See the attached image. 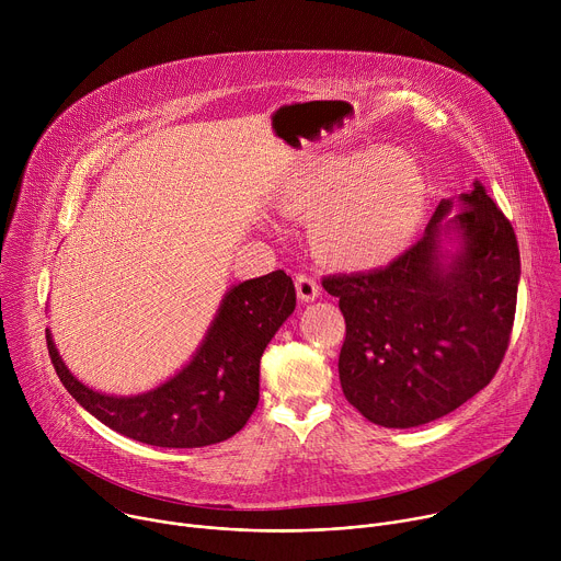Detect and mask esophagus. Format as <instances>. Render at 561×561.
<instances>
[{
    "label": "esophagus",
    "mask_w": 561,
    "mask_h": 561,
    "mask_svg": "<svg viewBox=\"0 0 561 561\" xmlns=\"http://www.w3.org/2000/svg\"><path fill=\"white\" fill-rule=\"evenodd\" d=\"M295 288H297V297L301 301H312L319 295L317 279L312 275H306V273L295 275Z\"/></svg>",
    "instance_id": "34e87169"
}]
</instances>
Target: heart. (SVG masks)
<instances>
[{
	"label": "heart",
	"instance_id": "heart-1",
	"mask_svg": "<svg viewBox=\"0 0 561 561\" xmlns=\"http://www.w3.org/2000/svg\"><path fill=\"white\" fill-rule=\"evenodd\" d=\"M297 206H322L312 239L327 260L373 266L409 242L426 206V182L407 152L373 146L310 178Z\"/></svg>",
	"mask_w": 561,
	"mask_h": 561
}]
</instances>
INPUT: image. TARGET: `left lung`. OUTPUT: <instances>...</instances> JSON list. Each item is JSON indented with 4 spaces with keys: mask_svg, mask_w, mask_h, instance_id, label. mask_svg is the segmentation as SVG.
Wrapping results in <instances>:
<instances>
[{
    "mask_svg": "<svg viewBox=\"0 0 561 561\" xmlns=\"http://www.w3.org/2000/svg\"><path fill=\"white\" fill-rule=\"evenodd\" d=\"M459 202L446 221L453 202L442 199L424 237L388 266L322 279L346 319L342 390L377 426L448 415L491 383L506 355L522 273L517 237L479 182ZM448 222L465 244L444 265L436 244Z\"/></svg>",
    "mask_w": 561,
    "mask_h": 561,
    "instance_id": "1",
    "label": "left lung"
}]
</instances>
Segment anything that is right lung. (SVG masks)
<instances>
[{
  "mask_svg": "<svg viewBox=\"0 0 561 561\" xmlns=\"http://www.w3.org/2000/svg\"><path fill=\"white\" fill-rule=\"evenodd\" d=\"M295 310L284 271L228 290L215 322L173 379L137 397H108L77 381L46 331L48 355L64 388L108 428L159 448H202L242 431L260 402V359Z\"/></svg>",
  "mask_w": 561,
  "mask_h": 561,
  "instance_id": "obj_1",
  "label": "right lung"
}]
</instances>
